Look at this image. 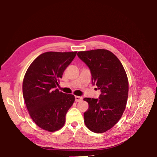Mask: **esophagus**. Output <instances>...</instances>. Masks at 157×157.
Masks as SVG:
<instances>
[{
	"mask_svg": "<svg viewBox=\"0 0 157 157\" xmlns=\"http://www.w3.org/2000/svg\"><path fill=\"white\" fill-rule=\"evenodd\" d=\"M83 100V98L82 96H75V101L76 102H80Z\"/></svg>",
	"mask_w": 157,
	"mask_h": 157,
	"instance_id": "esophagus-1",
	"label": "esophagus"
}]
</instances>
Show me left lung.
Segmentation results:
<instances>
[{
    "mask_svg": "<svg viewBox=\"0 0 157 157\" xmlns=\"http://www.w3.org/2000/svg\"><path fill=\"white\" fill-rule=\"evenodd\" d=\"M77 55L90 70L93 85L101 92L98 98H84L89 105L84 114L85 124L93 132H105L118 122L125 111L128 77L118 58L107 50L80 51Z\"/></svg>",
    "mask_w": 157,
    "mask_h": 157,
    "instance_id": "1",
    "label": "left lung"
}]
</instances>
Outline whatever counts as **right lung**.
<instances>
[{
	"instance_id": "obj_1",
	"label": "right lung",
	"mask_w": 157,
	"mask_h": 157,
	"mask_svg": "<svg viewBox=\"0 0 157 157\" xmlns=\"http://www.w3.org/2000/svg\"><path fill=\"white\" fill-rule=\"evenodd\" d=\"M77 52H46L39 55L26 71L23 96L26 107L36 125L48 132L61 129L75 101L73 94L56 88L59 79L75 58Z\"/></svg>"
}]
</instances>
